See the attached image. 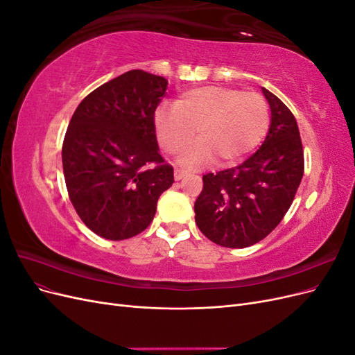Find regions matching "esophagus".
<instances>
[{
	"label": "esophagus",
	"mask_w": 355,
	"mask_h": 355,
	"mask_svg": "<svg viewBox=\"0 0 355 355\" xmlns=\"http://www.w3.org/2000/svg\"><path fill=\"white\" fill-rule=\"evenodd\" d=\"M187 175H188V173H187V171H184V170H180V168H176V170H175V179H176V180L184 179Z\"/></svg>",
	"instance_id": "1"
}]
</instances>
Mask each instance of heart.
I'll return each instance as SVG.
<instances>
[{"mask_svg": "<svg viewBox=\"0 0 355 355\" xmlns=\"http://www.w3.org/2000/svg\"><path fill=\"white\" fill-rule=\"evenodd\" d=\"M270 127V110L261 94L220 85H201L182 92L175 108L161 105L154 128L167 154H178L197 136V144L179 157L185 167H201L214 159L219 167L240 163L257 148Z\"/></svg>", "mask_w": 355, "mask_h": 355, "instance_id": "b5f03b06", "label": "heart"}]
</instances>
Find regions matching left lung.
<instances>
[{"label": "left lung", "instance_id": "left-lung-1", "mask_svg": "<svg viewBox=\"0 0 355 355\" xmlns=\"http://www.w3.org/2000/svg\"><path fill=\"white\" fill-rule=\"evenodd\" d=\"M271 110L263 144L244 163L202 176L196 223L222 247L244 249L263 240L290 209L304 176L297 123L287 106L262 87Z\"/></svg>", "mask_w": 355, "mask_h": 355}]
</instances>
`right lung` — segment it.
Here are the masks:
<instances>
[{
    "mask_svg": "<svg viewBox=\"0 0 355 355\" xmlns=\"http://www.w3.org/2000/svg\"><path fill=\"white\" fill-rule=\"evenodd\" d=\"M167 84L128 71L85 96L69 121L62 146L68 194L81 220L106 240L146 230L159 196L175 182L154 128Z\"/></svg>",
    "mask_w": 355,
    "mask_h": 355,
    "instance_id": "right-lung-1",
    "label": "right lung"
}]
</instances>
